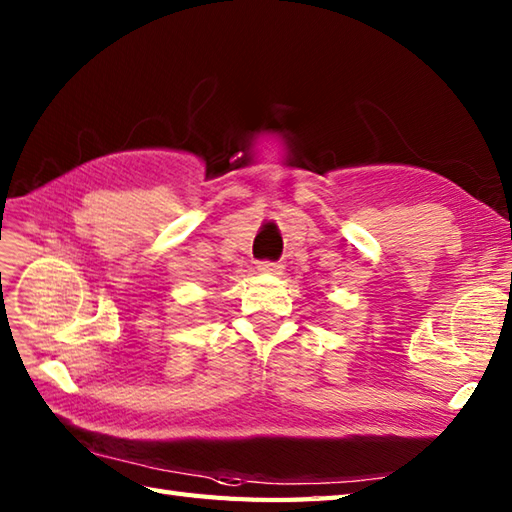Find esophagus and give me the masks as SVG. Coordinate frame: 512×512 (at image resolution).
Here are the masks:
<instances>
[{
  "label": "esophagus",
  "mask_w": 512,
  "mask_h": 512,
  "mask_svg": "<svg viewBox=\"0 0 512 512\" xmlns=\"http://www.w3.org/2000/svg\"><path fill=\"white\" fill-rule=\"evenodd\" d=\"M257 270L264 275H281L284 273V264L281 262H259Z\"/></svg>",
  "instance_id": "esophagus-1"
}]
</instances>
